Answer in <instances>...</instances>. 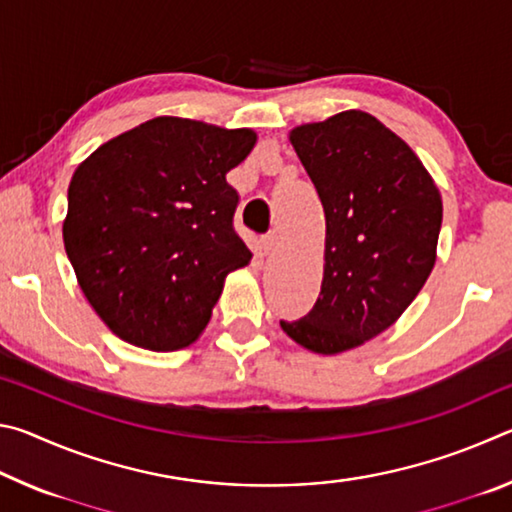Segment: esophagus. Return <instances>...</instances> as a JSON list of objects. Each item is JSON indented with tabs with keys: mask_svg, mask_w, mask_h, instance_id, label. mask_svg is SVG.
Wrapping results in <instances>:
<instances>
[{
	"mask_svg": "<svg viewBox=\"0 0 512 512\" xmlns=\"http://www.w3.org/2000/svg\"><path fill=\"white\" fill-rule=\"evenodd\" d=\"M277 250V235H266L262 241H259V255L268 257Z\"/></svg>",
	"mask_w": 512,
	"mask_h": 512,
	"instance_id": "34e87169",
	"label": "esophagus"
}]
</instances>
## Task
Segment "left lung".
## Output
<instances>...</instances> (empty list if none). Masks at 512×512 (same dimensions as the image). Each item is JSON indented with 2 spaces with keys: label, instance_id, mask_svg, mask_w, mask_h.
Masks as SVG:
<instances>
[{
  "label": "left lung",
  "instance_id": "1",
  "mask_svg": "<svg viewBox=\"0 0 512 512\" xmlns=\"http://www.w3.org/2000/svg\"><path fill=\"white\" fill-rule=\"evenodd\" d=\"M325 210V266L314 309L280 320L316 354L359 348L391 327L436 264L443 198L402 137L345 110L289 133Z\"/></svg>",
  "mask_w": 512,
  "mask_h": 512
}]
</instances>
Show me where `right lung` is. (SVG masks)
<instances>
[{
  "label": "right lung",
  "instance_id": "right-lung-1",
  "mask_svg": "<svg viewBox=\"0 0 512 512\" xmlns=\"http://www.w3.org/2000/svg\"><path fill=\"white\" fill-rule=\"evenodd\" d=\"M257 133L155 117L101 144L67 189L63 241L85 298L121 341L153 352L194 343L228 273L253 253L232 228L225 173Z\"/></svg>",
  "mask_w": 512,
  "mask_h": 512
}]
</instances>
